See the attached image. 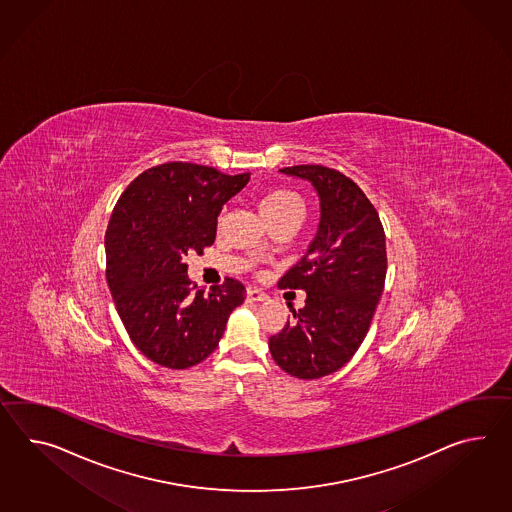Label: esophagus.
<instances>
[{
  "mask_svg": "<svg viewBox=\"0 0 512 512\" xmlns=\"http://www.w3.org/2000/svg\"><path fill=\"white\" fill-rule=\"evenodd\" d=\"M266 300V294L259 290V288H250L248 290V301H264Z\"/></svg>",
  "mask_w": 512,
  "mask_h": 512,
  "instance_id": "esophagus-1",
  "label": "esophagus"
}]
</instances>
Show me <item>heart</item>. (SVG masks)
Wrapping results in <instances>:
<instances>
[{
  "label": "heart",
  "mask_w": 512,
  "mask_h": 512,
  "mask_svg": "<svg viewBox=\"0 0 512 512\" xmlns=\"http://www.w3.org/2000/svg\"><path fill=\"white\" fill-rule=\"evenodd\" d=\"M259 212L266 222L285 216V214H292V212H303V203L300 198L285 190V188H272L266 190L259 198ZM266 248H259V255H264Z\"/></svg>",
  "instance_id": "1"
}]
</instances>
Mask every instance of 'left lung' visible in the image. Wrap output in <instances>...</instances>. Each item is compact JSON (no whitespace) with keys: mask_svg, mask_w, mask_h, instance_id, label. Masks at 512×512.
Instances as JSON below:
<instances>
[{"mask_svg":"<svg viewBox=\"0 0 512 512\" xmlns=\"http://www.w3.org/2000/svg\"><path fill=\"white\" fill-rule=\"evenodd\" d=\"M309 181L320 200L311 246L279 279L281 288L307 292L268 348L287 374L318 379L340 370L368 333L387 275L385 231L374 205L349 177L320 164L281 168Z\"/></svg>","mask_w":512,"mask_h":512,"instance_id":"1","label":"left lung"}]
</instances>
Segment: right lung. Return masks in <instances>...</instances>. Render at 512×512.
Wrapping results in <instances>:
<instances>
[{"label": "right lung", "instance_id": "right-lung-1", "mask_svg": "<svg viewBox=\"0 0 512 512\" xmlns=\"http://www.w3.org/2000/svg\"><path fill=\"white\" fill-rule=\"evenodd\" d=\"M248 181L166 163L138 175L116 203L105 233L107 283L133 344L155 364L185 370L205 361L246 300L237 279L211 292L196 287L183 261L211 246L225 203Z\"/></svg>", "mask_w": 512, "mask_h": 512}]
</instances>
